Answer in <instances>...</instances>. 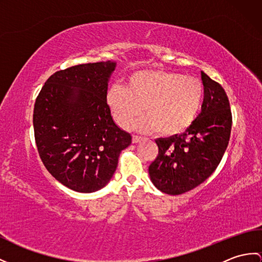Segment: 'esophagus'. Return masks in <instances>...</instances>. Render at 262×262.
I'll return each mask as SVG.
<instances>
[{"mask_svg": "<svg viewBox=\"0 0 262 262\" xmlns=\"http://www.w3.org/2000/svg\"><path fill=\"white\" fill-rule=\"evenodd\" d=\"M142 138L141 137H139V136H133L132 137V142L133 143H138V142H140V140H141Z\"/></svg>", "mask_w": 262, "mask_h": 262, "instance_id": "esophagus-1", "label": "esophagus"}]
</instances>
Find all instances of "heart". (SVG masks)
<instances>
[{
  "mask_svg": "<svg viewBox=\"0 0 262 262\" xmlns=\"http://www.w3.org/2000/svg\"><path fill=\"white\" fill-rule=\"evenodd\" d=\"M203 100L202 82L194 76L162 70L132 73L125 88L114 85L106 93V103L116 122L126 127L143 111L148 116L137 123L144 131L159 129L176 136L193 123Z\"/></svg>",
  "mask_w": 262,
  "mask_h": 262,
  "instance_id": "obj_1",
  "label": "heart"
}]
</instances>
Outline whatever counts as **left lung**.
Masks as SVG:
<instances>
[{"mask_svg": "<svg viewBox=\"0 0 262 262\" xmlns=\"http://www.w3.org/2000/svg\"><path fill=\"white\" fill-rule=\"evenodd\" d=\"M201 79L205 98L193 123L182 135L156 140L159 152L149 174L153 184L167 194H182L207 180L230 139L232 114L227 93L205 72Z\"/></svg>", "mask_w": 262, "mask_h": 262, "instance_id": "1", "label": "left lung"}]
</instances>
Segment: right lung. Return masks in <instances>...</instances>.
Here are the masks:
<instances>
[{
    "label": "right lung",
    "instance_id": "add662e5",
    "mask_svg": "<svg viewBox=\"0 0 262 262\" xmlns=\"http://www.w3.org/2000/svg\"><path fill=\"white\" fill-rule=\"evenodd\" d=\"M111 61L60 70L48 79L33 111L44 167L63 186L90 193L103 188L132 137L114 123L106 103Z\"/></svg>",
    "mask_w": 262,
    "mask_h": 262
}]
</instances>
